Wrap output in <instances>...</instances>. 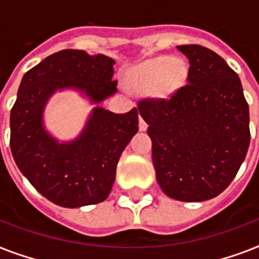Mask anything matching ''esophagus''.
Listing matches in <instances>:
<instances>
[{
    "label": "esophagus",
    "instance_id": "obj_1",
    "mask_svg": "<svg viewBox=\"0 0 259 259\" xmlns=\"http://www.w3.org/2000/svg\"><path fill=\"white\" fill-rule=\"evenodd\" d=\"M140 130H141V132H145L146 129H148V123H146L145 121H144V118L142 117H140Z\"/></svg>",
    "mask_w": 259,
    "mask_h": 259
}]
</instances>
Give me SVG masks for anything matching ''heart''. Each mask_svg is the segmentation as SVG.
<instances>
[{"label": "heart", "instance_id": "b5f03b06", "mask_svg": "<svg viewBox=\"0 0 259 259\" xmlns=\"http://www.w3.org/2000/svg\"><path fill=\"white\" fill-rule=\"evenodd\" d=\"M188 66L181 58L158 56L137 66L127 76V83L137 91H152L153 95L166 98L187 82Z\"/></svg>", "mask_w": 259, "mask_h": 259}]
</instances>
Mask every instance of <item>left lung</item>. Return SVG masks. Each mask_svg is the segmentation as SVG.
<instances>
[{"instance_id": "8db88e82", "label": "left lung", "mask_w": 259, "mask_h": 259, "mask_svg": "<svg viewBox=\"0 0 259 259\" xmlns=\"http://www.w3.org/2000/svg\"><path fill=\"white\" fill-rule=\"evenodd\" d=\"M187 83L168 99L146 98L138 110L149 125L156 179L165 195L203 201L222 193L250 144L249 105L237 72L213 51L189 44Z\"/></svg>"}]
</instances>
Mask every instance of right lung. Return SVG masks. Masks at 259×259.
I'll list each match as a JSON object with an SVG mask.
<instances>
[{"instance_id":"1","label":"right lung","mask_w":259,"mask_h":259,"mask_svg":"<svg viewBox=\"0 0 259 259\" xmlns=\"http://www.w3.org/2000/svg\"><path fill=\"white\" fill-rule=\"evenodd\" d=\"M114 60L63 50L22 76L10 111V149L18 169L42 196L76 208L109 196L118 160L138 132V110L111 113L97 106L76 140L60 142L44 127L42 113L56 90L75 89L99 103L117 93Z\"/></svg>"}]
</instances>
